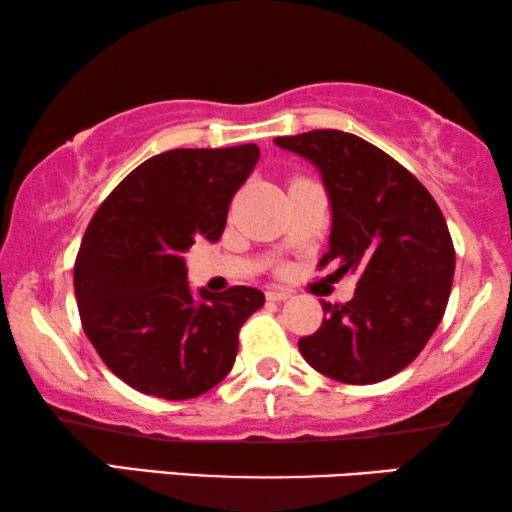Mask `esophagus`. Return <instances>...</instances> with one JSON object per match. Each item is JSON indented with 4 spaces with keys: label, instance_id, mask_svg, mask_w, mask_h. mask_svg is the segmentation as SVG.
<instances>
[{
    "label": "esophagus",
    "instance_id": "1",
    "mask_svg": "<svg viewBox=\"0 0 512 512\" xmlns=\"http://www.w3.org/2000/svg\"><path fill=\"white\" fill-rule=\"evenodd\" d=\"M265 296H268V300H275V303H282V300H289L291 298V291H286V289H268V291H265Z\"/></svg>",
    "mask_w": 512,
    "mask_h": 512
}]
</instances>
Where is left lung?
Here are the masks:
<instances>
[{
  "label": "left lung",
  "instance_id": "1",
  "mask_svg": "<svg viewBox=\"0 0 512 512\" xmlns=\"http://www.w3.org/2000/svg\"><path fill=\"white\" fill-rule=\"evenodd\" d=\"M310 160L331 200V240L319 268L359 272L349 303H326L319 331L298 340L303 359L345 384H373L417 359L443 319L454 277L445 216L401 163L342 130L277 137Z\"/></svg>",
  "mask_w": 512,
  "mask_h": 512
}]
</instances>
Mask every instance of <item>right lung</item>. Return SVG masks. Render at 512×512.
<instances>
[{"instance_id": "obj_1", "label": "right lung", "mask_w": 512, "mask_h": 512, "mask_svg": "<svg viewBox=\"0 0 512 512\" xmlns=\"http://www.w3.org/2000/svg\"><path fill=\"white\" fill-rule=\"evenodd\" d=\"M256 144L174 149L144 160L102 202L74 263L83 331L116 377L142 394L184 401L233 368L237 333L263 291L186 282L184 251L216 242L258 163Z\"/></svg>"}]
</instances>
